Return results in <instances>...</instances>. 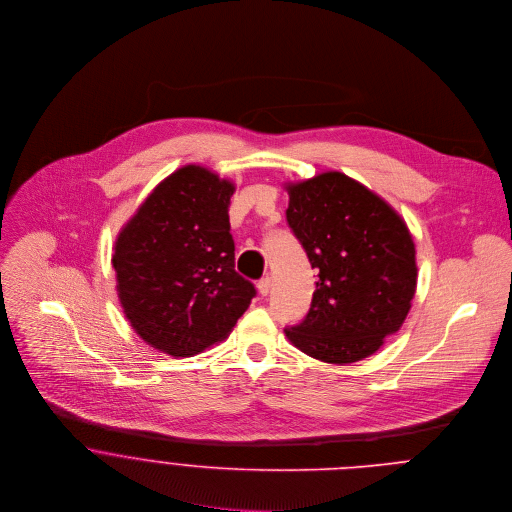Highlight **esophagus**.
Segmentation results:
<instances>
[{
    "label": "esophagus",
    "mask_w": 512,
    "mask_h": 512,
    "mask_svg": "<svg viewBox=\"0 0 512 512\" xmlns=\"http://www.w3.org/2000/svg\"><path fill=\"white\" fill-rule=\"evenodd\" d=\"M270 288H272V282H270V278H262V280L258 282V292L262 293L264 297L270 293Z\"/></svg>",
    "instance_id": "1"
}]
</instances>
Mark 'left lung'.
Segmentation results:
<instances>
[{
	"label": "left lung",
	"instance_id": "1",
	"mask_svg": "<svg viewBox=\"0 0 512 512\" xmlns=\"http://www.w3.org/2000/svg\"><path fill=\"white\" fill-rule=\"evenodd\" d=\"M288 193L286 220L317 282L307 315L286 337L317 361L357 363L402 327L412 307V234L390 205L339 171L288 185Z\"/></svg>",
	"mask_w": 512,
	"mask_h": 512
}]
</instances>
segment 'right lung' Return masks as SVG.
Instances as JSON below:
<instances>
[{
  "mask_svg": "<svg viewBox=\"0 0 512 512\" xmlns=\"http://www.w3.org/2000/svg\"><path fill=\"white\" fill-rule=\"evenodd\" d=\"M234 185L199 165L163 179L122 228L112 256L134 331L171 357L228 337L256 288L234 270Z\"/></svg>",
  "mask_w": 512,
  "mask_h": 512,
  "instance_id": "right-lung-1",
  "label": "right lung"
}]
</instances>
